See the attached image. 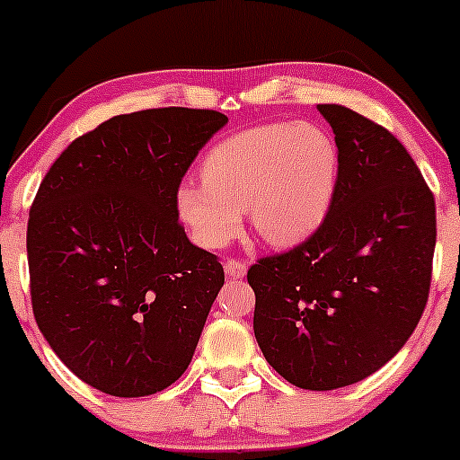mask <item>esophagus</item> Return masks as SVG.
I'll return each instance as SVG.
<instances>
[{
    "label": "esophagus",
    "mask_w": 460,
    "mask_h": 460,
    "mask_svg": "<svg viewBox=\"0 0 460 460\" xmlns=\"http://www.w3.org/2000/svg\"><path fill=\"white\" fill-rule=\"evenodd\" d=\"M225 271H226V276L234 278V280H238V278H244V273H247V264H244L243 260L229 258L225 262Z\"/></svg>",
    "instance_id": "34e87169"
}]
</instances>
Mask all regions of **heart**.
<instances>
[{
    "mask_svg": "<svg viewBox=\"0 0 460 460\" xmlns=\"http://www.w3.org/2000/svg\"><path fill=\"white\" fill-rule=\"evenodd\" d=\"M341 153L327 128L271 122L217 142L202 162V182L178 189V213L198 244L220 249L247 211L253 231L273 247L303 243L327 217Z\"/></svg>",
    "mask_w": 460,
    "mask_h": 460,
    "instance_id": "1",
    "label": "heart"
}]
</instances>
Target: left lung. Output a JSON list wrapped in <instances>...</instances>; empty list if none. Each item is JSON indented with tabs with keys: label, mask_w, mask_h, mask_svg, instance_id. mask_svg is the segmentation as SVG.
<instances>
[{
	"label": "left lung",
	"mask_w": 460,
	"mask_h": 460,
	"mask_svg": "<svg viewBox=\"0 0 460 460\" xmlns=\"http://www.w3.org/2000/svg\"><path fill=\"white\" fill-rule=\"evenodd\" d=\"M341 153L323 225L298 247L260 258L253 333L267 363L312 392L347 387L401 351L428 305L436 204L387 128L318 104Z\"/></svg>",
	"instance_id": "1"
}]
</instances>
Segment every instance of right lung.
Segmentation results:
<instances>
[{"label":"right lung","mask_w":460,"mask_h":460,"mask_svg":"<svg viewBox=\"0 0 460 460\" xmlns=\"http://www.w3.org/2000/svg\"><path fill=\"white\" fill-rule=\"evenodd\" d=\"M229 118L208 109L115 115L68 144L26 231L37 327L77 378L119 398L173 385L225 271L178 222V189Z\"/></svg>","instance_id":"obj_1"}]
</instances>
